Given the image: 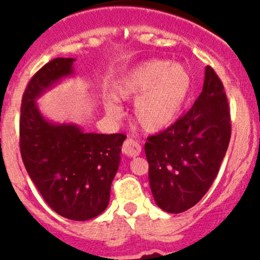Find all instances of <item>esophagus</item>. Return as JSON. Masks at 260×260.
Returning a JSON list of instances; mask_svg holds the SVG:
<instances>
[{
    "instance_id": "34e87169",
    "label": "esophagus",
    "mask_w": 260,
    "mask_h": 260,
    "mask_svg": "<svg viewBox=\"0 0 260 260\" xmlns=\"http://www.w3.org/2000/svg\"><path fill=\"white\" fill-rule=\"evenodd\" d=\"M141 150H142L141 145H139L138 142H136L135 139L132 138L125 139L123 147H122V152H123L124 155L129 156V158H135V156L139 155Z\"/></svg>"
}]
</instances>
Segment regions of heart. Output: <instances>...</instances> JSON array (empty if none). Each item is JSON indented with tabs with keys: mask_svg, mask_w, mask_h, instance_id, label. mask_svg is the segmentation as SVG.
I'll use <instances>...</instances> for the list:
<instances>
[{
	"mask_svg": "<svg viewBox=\"0 0 260 260\" xmlns=\"http://www.w3.org/2000/svg\"><path fill=\"white\" fill-rule=\"evenodd\" d=\"M192 85V76L185 65L168 60H148L123 74L112 86V96L105 100V110L118 117L117 101L133 105L136 123L145 132H159L176 121L184 108Z\"/></svg>",
	"mask_w": 260,
	"mask_h": 260,
	"instance_id": "heart-1",
	"label": "heart"
}]
</instances>
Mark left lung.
<instances>
[{"label": "left lung", "instance_id": "left-lung-1", "mask_svg": "<svg viewBox=\"0 0 260 260\" xmlns=\"http://www.w3.org/2000/svg\"><path fill=\"white\" fill-rule=\"evenodd\" d=\"M231 138V116L221 80L211 67L189 112L162 132L148 137L149 184L155 204L181 213L204 198L217 176Z\"/></svg>", "mask_w": 260, "mask_h": 260}]
</instances>
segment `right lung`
<instances>
[{"label": "right lung", "instance_id": "obj_1", "mask_svg": "<svg viewBox=\"0 0 260 260\" xmlns=\"http://www.w3.org/2000/svg\"><path fill=\"white\" fill-rule=\"evenodd\" d=\"M74 58H56L37 71L23 93L19 118L22 160L43 199L58 215L86 221L106 210L125 136L85 133L78 124L44 118L37 100L73 76Z\"/></svg>", "mask_w": 260, "mask_h": 260}]
</instances>
